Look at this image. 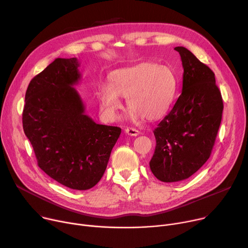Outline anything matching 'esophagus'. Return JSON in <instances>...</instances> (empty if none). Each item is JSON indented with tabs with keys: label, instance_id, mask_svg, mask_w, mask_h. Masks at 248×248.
<instances>
[{
	"label": "esophagus",
	"instance_id": "esophagus-1",
	"mask_svg": "<svg viewBox=\"0 0 248 248\" xmlns=\"http://www.w3.org/2000/svg\"><path fill=\"white\" fill-rule=\"evenodd\" d=\"M125 133L129 136H133V137H137L140 135V132L138 131L137 128H133V127H126L125 128Z\"/></svg>",
	"mask_w": 248,
	"mask_h": 248
}]
</instances>
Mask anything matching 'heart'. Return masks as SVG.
<instances>
[{
    "label": "heart",
    "mask_w": 248,
    "mask_h": 248,
    "mask_svg": "<svg viewBox=\"0 0 248 248\" xmlns=\"http://www.w3.org/2000/svg\"><path fill=\"white\" fill-rule=\"evenodd\" d=\"M108 84H101L97 91L99 110L106 121L119 119L123 109L121 97H126L131 117L148 121L159 120L169 110L177 91L174 72L164 65L141 62L135 66L112 71Z\"/></svg>",
    "instance_id": "b5f03b06"
}]
</instances>
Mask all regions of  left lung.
<instances>
[{
	"label": "left lung",
	"instance_id": "obj_1",
	"mask_svg": "<svg viewBox=\"0 0 248 248\" xmlns=\"http://www.w3.org/2000/svg\"><path fill=\"white\" fill-rule=\"evenodd\" d=\"M183 87L172 110L155 128L150 162L155 177L171 183L188 179L209 159L222 119L223 100L214 72L185 47H176Z\"/></svg>",
	"mask_w": 248,
	"mask_h": 248
}]
</instances>
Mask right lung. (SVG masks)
I'll list each match as a JSON object with an SVG mask.
<instances>
[{"label": "right lung", "mask_w": 248, "mask_h": 248, "mask_svg": "<svg viewBox=\"0 0 248 248\" xmlns=\"http://www.w3.org/2000/svg\"><path fill=\"white\" fill-rule=\"evenodd\" d=\"M76 58H56L30 81L23 110L24 133L38 166L73 190L95 186L106 171L122 128L94 123L73 88L80 79Z\"/></svg>", "instance_id": "right-lung-1"}]
</instances>
